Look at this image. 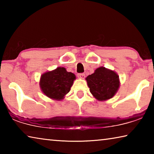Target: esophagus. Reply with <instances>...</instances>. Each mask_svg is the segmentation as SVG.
Segmentation results:
<instances>
[{
    "label": "esophagus",
    "instance_id": "obj_1",
    "mask_svg": "<svg viewBox=\"0 0 154 154\" xmlns=\"http://www.w3.org/2000/svg\"><path fill=\"white\" fill-rule=\"evenodd\" d=\"M77 77L79 79H83L85 77V74L84 73H79L77 74Z\"/></svg>",
    "mask_w": 154,
    "mask_h": 154
}]
</instances>
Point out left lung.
I'll use <instances>...</instances> for the list:
<instances>
[{
    "instance_id": "8db88e82",
    "label": "left lung",
    "mask_w": 154,
    "mask_h": 154,
    "mask_svg": "<svg viewBox=\"0 0 154 154\" xmlns=\"http://www.w3.org/2000/svg\"><path fill=\"white\" fill-rule=\"evenodd\" d=\"M92 96L99 101L113 98L118 92L120 82L118 73L111 69L100 66L85 78Z\"/></svg>"
}]
</instances>
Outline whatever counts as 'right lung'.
<instances>
[{"instance_id":"right-lung-1","label":"right lung","mask_w":154,"mask_h":154,"mask_svg":"<svg viewBox=\"0 0 154 154\" xmlns=\"http://www.w3.org/2000/svg\"><path fill=\"white\" fill-rule=\"evenodd\" d=\"M76 79V76L68 72L64 67H58L51 71L44 72L41 76L39 86L42 92L54 100H62Z\"/></svg>"}]
</instances>
